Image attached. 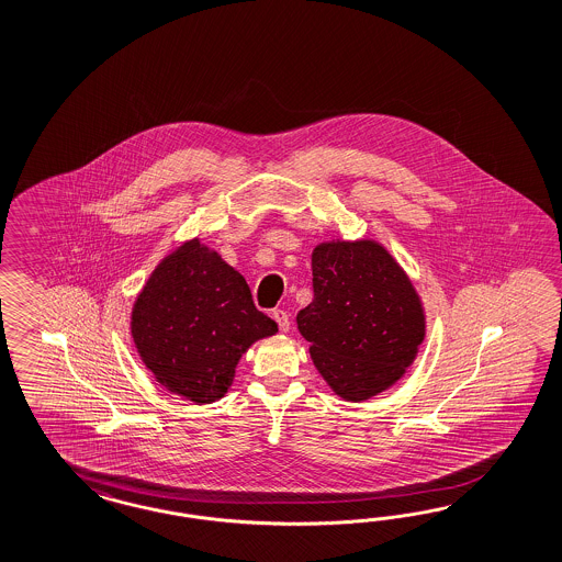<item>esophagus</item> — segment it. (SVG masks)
<instances>
[{
    "label": "esophagus",
    "mask_w": 562,
    "mask_h": 562,
    "mask_svg": "<svg viewBox=\"0 0 562 562\" xmlns=\"http://www.w3.org/2000/svg\"><path fill=\"white\" fill-rule=\"evenodd\" d=\"M273 321L278 323V327H280V331H289L290 329V317L286 311H282V308H276L272 313Z\"/></svg>",
    "instance_id": "obj_1"
}]
</instances>
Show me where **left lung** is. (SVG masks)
Here are the masks:
<instances>
[{"label": "left lung", "mask_w": 562, "mask_h": 562, "mask_svg": "<svg viewBox=\"0 0 562 562\" xmlns=\"http://www.w3.org/2000/svg\"><path fill=\"white\" fill-rule=\"evenodd\" d=\"M313 292L296 323L321 376L346 401L393 386L425 335L419 296L393 256L374 241L321 243Z\"/></svg>", "instance_id": "obj_1"}]
</instances>
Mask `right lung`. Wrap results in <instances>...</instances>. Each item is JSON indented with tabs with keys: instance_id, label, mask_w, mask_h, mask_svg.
<instances>
[{
	"instance_id": "obj_1",
	"label": "right lung",
	"mask_w": 562,
	"mask_h": 562,
	"mask_svg": "<svg viewBox=\"0 0 562 562\" xmlns=\"http://www.w3.org/2000/svg\"><path fill=\"white\" fill-rule=\"evenodd\" d=\"M140 360L166 389L194 403L227 393L243 351L278 331L237 270L198 239L167 256L133 308Z\"/></svg>"
}]
</instances>
